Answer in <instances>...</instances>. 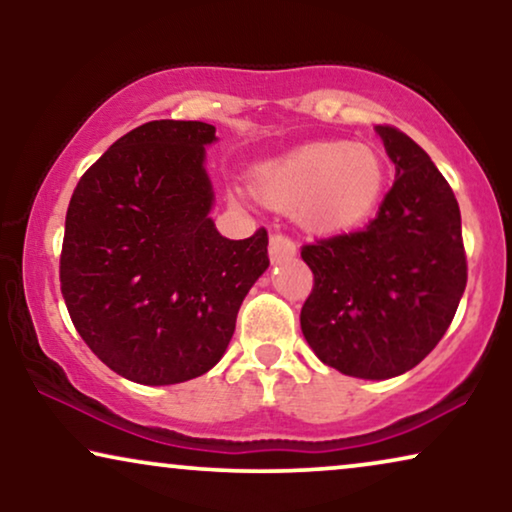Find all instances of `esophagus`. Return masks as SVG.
Returning a JSON list of instances; mask_svg holds the SVG:
<instances>
[{
	"label": "esophagus",
	"instance_id": "esophagus-1",
	"mask_svg": "<svg viewBox=\"0 0 512 512\" xmlns=\"http://www.w3.org/2000/svg\"><path fill=\"white\" fill-rule=\"evenodd\" d=\"M296 242L291 240L289 235L284 233H275L270 237V258L272 263H282V261H289V258L296 256Z\"/></svg>",
	"mask_w": 512,
	"mask_h": 512
}]
</instances>
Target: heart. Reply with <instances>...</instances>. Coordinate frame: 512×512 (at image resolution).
<instances>
[{
	"label": "heart",
	"mask_w": 512,
	"mask_h": 512,
	"mask_svg": "<svg viewBox=\"0 0 512 512\" xmlns=\"http://www.w3.org/2000/svg\"><path fill=\"white\" fill-rule=\"evenodd\" d=\"M387 170L363 144H307L256 172V191L277 209H300L317 230H345L366 221L382 198Z\"/></svg>",
	"instance_id": "b5f03b06"
}]
</instances>
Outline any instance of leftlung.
<instances>
[{"label": "left lung", "mask_w": 512, "mask_h": 512, "mask_svg": "<svg viewBox=\"0 0 512 512\" xmlns=\"http://www.w3.org/2000/svg\"><path fill=\"white\" fill-rule=\"evenodd\" d=\"M396 181L366 228L303 244L314 284L300 310L307 345L363 380L415 368L450 328L468 265L459 202L429 153L377 125Z\"/></svg>", "instance_id": "8db88e82"}]
</instances>
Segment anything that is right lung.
<instances>
[{
	"mask_svg": "<svg viewBox=\"0 0 512 512\" xmlns=\"http://www.w3.org/2000/svg\"><path fill=\"white\" fill-rule=\"evenodd\" d=\"M200 121H151L88 167L67 207L60 289L83 342L125 380L177 384L226 352L268 230L226 240L209 219Z\"/></svg>",
	"mask_w": 512,
	"mask_h": 512,
	"instance_id": "right-lung-1",
	"label": "right lung"
}]
</instances>
